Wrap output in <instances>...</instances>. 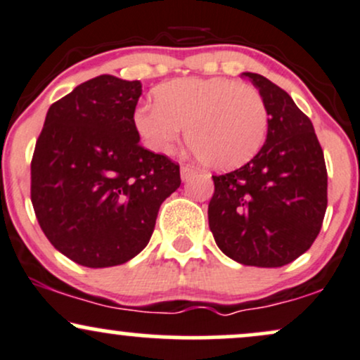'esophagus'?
I'll return each instance as SVG.
<instances>
[{
    "label": "esophagus",
    "instance_id": "esophagus-1",
    "mask_svg": "<svg viewBox=\"0 0 360 360\" xmlns=\"http://www.w3.org/2000/svg\"><path fill=\"white\" fill-rule=\"evenodd\" d=\"M198 171L191 166H183L181 167V177H183V181H189L193 176H196Z\"/></svg>",
    "mask_w": 360,
    "mask_h": 360
}]
</instances>
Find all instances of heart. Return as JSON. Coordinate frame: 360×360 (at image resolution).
<instances>
[{"label":"heart","instance_id":"obj_1","mask_svg":"<svg viewBox=\"0 0 360 360\" xmlns=\"http://www.w3.org/2000/svg\"><path fill=\"white\" fill-rule=\"evenodd\" d=\"M157 101L134 111V125L146 146L169 154L183 139L201 162L213 169L243 166L266 140L269 111L262 94L229 77H183L155 91Z\"/></svg>","mask_w":360,"mask_h":360}]
</instances>
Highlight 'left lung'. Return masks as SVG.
Listing matches in <instances>:
<instances>
[{
  "label": "left lung",
  "instance_id": "8db88e82",
  "mask_svg": "<svg viewBox=\"0 0 360 360\" xmlns=\"http://www.w3.org/2000/svg\"><path fill=\"white\" fill-rule=\"evenodd\" d=\"M269 111L266 143L237 171L213 176L214 242L243 266L281 267L304 254L326 212V167L311 120L267 77L243 72Z\"/></svg>",
  "mask_w": 360,
  "mask_h": 360
}]
</instances>
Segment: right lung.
Listing matches in <instances>:
<instances>
[{
  "instance_id": "add662e5",
  "label": "right lung",
  "mask_w": 360,
  "mask_h": 360,
  "mask_svg": "<svg viewBox=\"0 0 360 360\" xmlns=\"http://www.w3.org/2000/svg\"><path fill=\"white\" fill-rule=\"evenodd\" d=\"M142 84L103 74L49 108L32 159V205L45 237L84 267L140 254L179 188V166L140 146Z\"/></svg>"
}]
</instances>
